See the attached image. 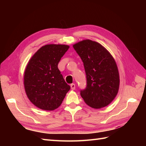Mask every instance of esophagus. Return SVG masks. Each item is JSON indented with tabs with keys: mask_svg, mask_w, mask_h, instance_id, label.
I'll list each match as a JSON object with an SVG mask.
<instances>
[{
	"mask_svg": "<svg viewBox=\"0 0 146 146\" xmlns=\"http://www.w3.org/2000/svg\"><path fill=\"white\" fill-rule=\"evenodd\" d=\"M70 86H71V89L73 90H74L75 89V85L73 84V83H72V84H71Z\"/></svg>",
	"mask_w": 146,
	"mask_h": 146,
	"instance_id": "obj_1",
	"label": "esophagus"
}]
</instances>
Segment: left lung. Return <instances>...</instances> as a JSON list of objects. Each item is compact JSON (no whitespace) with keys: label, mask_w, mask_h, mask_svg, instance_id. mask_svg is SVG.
I'll return each instance as SVG.
<instances>
[{"label":"left lung","mask_w":146,"mask_h":146,"mask_svg":"<svg viewBox=\"0 0 146 146\" xmlns=\"http://www.w3.org/2000/svg\"><path fill=\"white\" fill-rule=\"evenodd\" d=\"M84 65L86 87L80 95L88 106L98 109L107 106L119 92L117 65L107 49L96 41L85 39L73 45Z\"/></svg>","instance_id":"1"}]
</instances>
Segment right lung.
Masks as SVG:
<instances>
[{
	"label": "right lung",
	"instance_id": "obj_1",
	"mask_svg": "<svg viewBox=\"0 0 146 146\" xmlns=\"http://www.w3.org/2000/svg\"><path fill=\"white\" fill-rule=\"evenodd\" d=\"M69 48L65 44L44 45L27 63L24 74V89L31 102L40 109H56L70 90V85L58 68Z\"/></svg>",
	"mask_w": 146,
	"mask_h": 146
}]
</instances>
